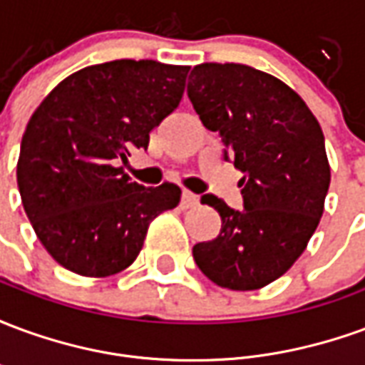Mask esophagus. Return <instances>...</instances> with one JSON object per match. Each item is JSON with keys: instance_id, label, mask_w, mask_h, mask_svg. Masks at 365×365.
Masks as SVG:
<instances>
[{"instance_id": "obj_1", "label": "esophagus", "mask_w": 365, "mask_h": 365, "mask_svg": "<svg viewBox=\"0 0 365 365\" xmlns=\"http://www.w3.org/2000/svg\"><path fill=\"white\" fill-rule=\"evenodd\" d=\"M199 203V195H195V193H191V191H183L182 195V205L185 207V209H190V207H195Z\"/></svg>"}]
</instances>
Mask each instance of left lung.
Here are the masks:
<instances>
[{
    "label": "left lung",
    "instance_id": "8db88e82",
    "mask_svg": "<svg viewBox=\"0 0 365 365\" xmlns=\"http://www.w3.org/2000/svg\"><path fill=\"white\" fill-rule=\"evenodd\" d=\"M187 97L245 174V211L201 197L222 225L217 238L193 246L195 264L219 287L262 289L297 262L321 221L330 185L321 125L297 91L245 64H199Z\"/></svg>",
    "mask_w": 365,
    "mask_h": 365
}]
</instances>
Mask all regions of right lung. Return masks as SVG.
Masks as SVG:
<instances>
[{
  "label": "right lung",
  "mask_w": 365,
  "mask_h": 365,
  "mask_svg": "<svg viewBox=\"0 0 365 365\" xmlns=\"http://www.w3.org/2000/svg\"><path fill=\"white\" fill-rule=\"evenodd\" d=\"M187 74L190 66L156 60H113L68 76L36 107L17 185L36 237L62 268L119 274L143 250L150 222L178 207L175 183L143 187L119 164L178 109Z\"/></svg>",
  "instance_id": "1"
}]
</instances>
